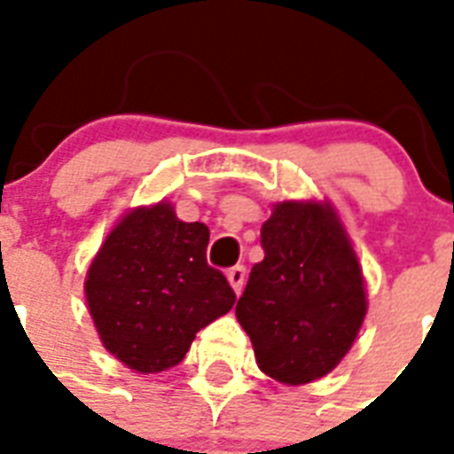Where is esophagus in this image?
I'll use <instances>...</instances> for the list:
<instances>
[{"label":"esophagus","mask_w":454,"mask_h":454,"mask_svg":"<svg viewBox=\"0 0 454 454\" xmlns=\"http://www.w3.org/2000/svg\"><path fill=\"white\" fill-rule=\"evenodd\" d=\"M228 283H231V287L235 290V294H240L242 287H245V276H247V270H245V266H233V269L228 270Z\"/></svg>","instance_id":"obj_1"}]
</instances>
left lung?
I'll return each instance as SVG.
<instances>
[{"instance_id":"1","label":"left lung","mask_w":454,"mask_h":454,"mask_svg":"<svg viewBox=\"0 0 454 454\" xmlns=\"http://www.w3.org/2000/svg\"><path fill=\"white\" fill-rule=\"evenodd\" d=\"M235 316L273 380L299 387L332 372L358 337L367 297L358 256L327 202H280L262 226Z\"/></svg>"}]
</instances>
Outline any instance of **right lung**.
I'll use <instances>...</instances> for the list:
<instances>
[{
	"label": "right lung",
	"instance_id": "1",
	"mask_svg": "<svg viewBox=\"0 0 454 454\" xmlns=\"http://www.w3.org/2000/svg\"><path fill=\"white\" fill-rule=\"evenodd\" d=\"M209 228L178 221L167 202L122 216L89 266V313L103 346L155 374L178 365L202 327L233 309L235 292L207 263Z\"/></svg>",
	"mask_w": 454,
	"mask_h": 454
}]
</instances>
